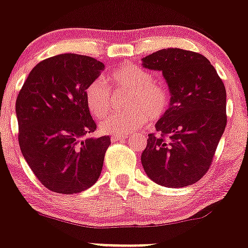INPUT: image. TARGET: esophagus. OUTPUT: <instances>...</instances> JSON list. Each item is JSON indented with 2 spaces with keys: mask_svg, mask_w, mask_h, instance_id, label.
Here are the masks:
<instances>
[{
  "mask_svg": "<svg viewBox=\"0 0 248 248\" xmlns=\"http://www.w3.org/2000/svg\"><path fill=\"white\" fill-rule=\"evenodd\" d=\"M127 138H128V134H122V135H113L110 140H112L113 142H116V141L124 140V139H127Z\"/></svg>",
  "mask_w": 248,
  "mask_h": 248,
  "instance_id": "obj_1",
  "label": "esophagus"
}]
</instances>
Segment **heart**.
<instances>
[{"label": "heart", "mask_w": 248, "mask_h": 248, "mask_svg": "<svg viewBox=\"0 0 248 248\" xmlns=\"http://www.w3.org/2000/svg\"><path fill=\"white\" fill-rule=\"evenodd\" d=\"M129 92L126 107L129 109L115 112L101 119L100 129L113 135L130 134L147 124L148 118L158 120L167 113L170 95L167 87L155 81L154 76L135 64H124L110 72L105 81L95 79L86 88L85 98L90 112L101 118L109 110L112 94Z\"/></svg>", "instance_id": "heart-1"}]
</instances>
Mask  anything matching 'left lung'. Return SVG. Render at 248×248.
I'll return each instance as SVG.
<instances>
[{
  "mask_svg": "<svg viewBox=\"0 0 248 248\" xmlns=\"http://www.w3.org/2000/svg\"><path fill=\"white\" fill-rule=\"evenodd\" d=\"M146 69L162 71L171 98L167 113L148 134L141 155L152 181L182 187L199 181L211 167L226 127V90L206 57L163 49L142 58Z\"/></svg>",
  "mask_w": 248,
  "mask_h": 248,
  "instance_id": "1",
  "label": "left lung"
}]
</instances>
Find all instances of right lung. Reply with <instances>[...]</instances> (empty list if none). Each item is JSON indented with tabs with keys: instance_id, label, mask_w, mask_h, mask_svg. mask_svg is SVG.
<instances>
[{
	"instance_id": "obj_1",
	"label": "right lung",
	"mask_w": 248,
	"mask_h": 248,
	"mask_svg": "<svg viewBox=\"0 0 248 248\" xmlns=\"http://www.w3.org/2000/svg\"><path fill=\"white\" fill-rule=\"evenodd\" d=\"M104 69L87 56H53L31 70L17 95L19 148L37 179L51 191L81 192L100 176L110 138L90 136L96 124L85 93Z\"/></svg>"
}]
</instances>
